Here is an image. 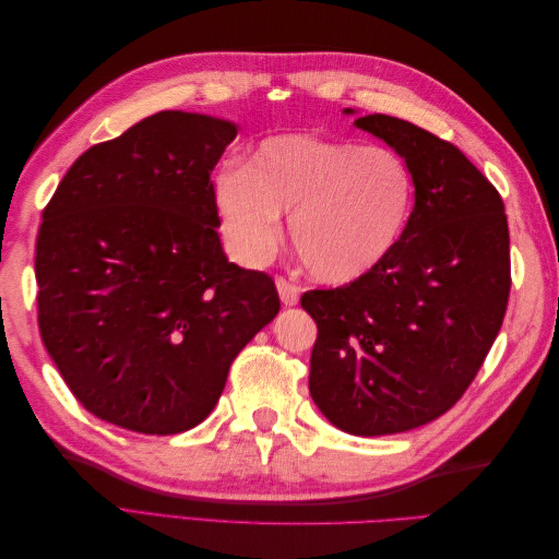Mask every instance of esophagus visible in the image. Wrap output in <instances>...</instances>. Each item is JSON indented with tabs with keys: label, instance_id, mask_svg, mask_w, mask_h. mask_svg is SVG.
Masks as SVG:
<instances>
[{
	"label": "esophagus",
	"instance_id": "34e87169",
	"mask_svg": "<svg viewBox=\"0 0 559 559\" xmlns=\"http://www.w3.org/2000/svg\"><path fill=\"white\" fill-rule=\"evenodd\" d=\"M275 284H277V292H280V298H282L284 306H289V308L296 306L298 298H300V286L292 280H286L284 275H277Z\"/></svg>",
	"mask_w": 559,
	"mask_h": 559
}]
</instances>
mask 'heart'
<instances>
[{"mask_svg": "<svg viewBox=\"0 0 559 559\" xmlns=\"http://www.w3.org/2000/svg\"><path fill=\"white\" fill-rule=\"evenodd\" d=\"M415 177L394 148L314 132H282L245 167L214 181L218 230L235 259L265 265L282 242V218L300 263L319 282L345 284L376 270L408 224Z\"/></svg>", "mask_w": 559, "mask_h": 559, "instance_id": "obj_1", "label": "heart"}]
</instances>
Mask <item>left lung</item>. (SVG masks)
<instances>
[{"instance_id": "left-lung-1", "label": "left lung", "mask_w": 559, "mask_h": 559, "mask_svg": "<svg viewBox=\"0 0 559 559\" xmlns=\"http://www.w3.org/2000/svg\"><path fill=\"white\" fill-rule=\"evenodd\" d=\"M354 123L408 163L415 207L376 270L300 306L317 321V408L347 433L384 436L441 417L478 376L509 306L511 240L499 191L454 144L384 114Z\"/></svg>"}]
</instances>
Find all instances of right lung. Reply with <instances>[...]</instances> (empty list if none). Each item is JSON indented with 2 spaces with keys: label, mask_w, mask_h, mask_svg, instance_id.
<instances>
[{
  "label": "right lung",
  "mask_w": 559,
  "mask_h": 559,
  "mask_svg": "<svg viewBox=\"0 0 559 559\" xmlns=\"http://www.w3.org/2000/svg\"><path fill=\"white\" fill-rule=\"evenodd\" d=\"M238 128L158 111L67 170L37 235L41 341L109 425L181 433L280 312L275 282L228 263L210 179Z\"/></svg>",
  "instance_id": "add662e5"
}]
</instances>
